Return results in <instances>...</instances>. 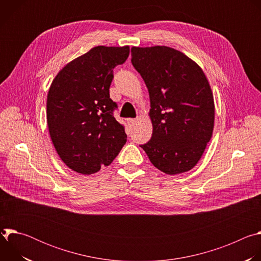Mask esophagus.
Segmentation results:
<instances>
[{
	"label": "esophagus",
	"mask_w": 261,
	"mask_h": 261,
	"mask_svg": "<svg viewBox=\"0 0 261 261\" xmlns=\"http://www.w3.org/2000/svg\"><path fill=\"white\" fill-rule=\"evenodd\" d=\"M127 122H128V124H129L130 126H133V125L136 123V119H128Z\"/></svg>",
	"instance_id": "34e87169"
}]
</instances>
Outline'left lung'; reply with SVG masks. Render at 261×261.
Wrapping results in <instances>:
<instances>
[{
	"label": "left lung",
	"mask_w": 261,
	"mask_h": 261,
	"mask_svg": "<svg viewBox=\"0 0 261 261\" xmlns=\"http://www.w3.org/2000/svg\"><path fill=\"white\" fill-rule=\"evenodd\" d=\"M131 55L151 100L153 134L139 146L164 173L192 169L214 129V98L203 71L187 56L167 46L132 47Z\"/></svg>",
	"instance_id": "left-lung-1"
}]
</instances>
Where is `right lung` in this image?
Returning <instances> with one entry per match:
<instances>
[{
	"mask_svg": "<svg viewBox=\"0 0 261 261\" xmlns=\"http://www.w3.org/2000/svg\"><path fill=\"white\" fill-rule=\"evenodd\" d=\"M129 46H96L67 64L47 95L50 138L72 170L92 174L108 166L127 141L124 125L114 117L110 99L114 69L126 62Z\"/></svg>",
	"mask_w": 261,
	"mask_h": 261,
	"instance_id": "right-lung-1",
	"label": "right lung"
}]
</instances>
